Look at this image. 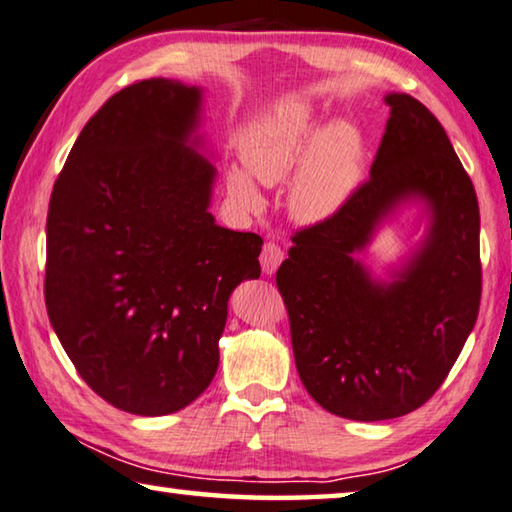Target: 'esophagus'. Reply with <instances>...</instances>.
Segmentation results:
<instances>
[{
  "mask_svg": "<svg viewBox=\"0 0 512 512\" xmlns=\"http://www.w3.org/2000/svg\"><path fill=\"white\" fill-rule=\"evenodd\" d=\"M283 258H286V254H283V249L276 245V242H265L263 245V251H261V265H263V272L265 274H274L276 267H279L283 263Z\"/></svg>",
  "mask_w": 512,
  "mask_h": 512,
  "instance_id": "1",
  "label": "esophagus"
}]
</instances>
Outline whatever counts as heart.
Listing matches in <instances>:
<instances>
[{
    "mask_svg": "<svg viewBox=\"0 0 512 512\" xmlns=\"http://www.w3.org/2000/svg\"><path fill=\"white\" fill-rule=\"evenodd\" d=\"M242 158L249 174L265 186L297 174L290 206L299 220L331 217L354 192L363 161V138L356 127L338 122L320 131L306 106H288L258 120L242 138ZM245 170L229 172V192L242 206L258 208L261 195Z\"/></svg>",
    "mask_w": 512,
    "mask_h": 512,
    "instance_id": "1",
    "label": "heart"
}]
</instances>
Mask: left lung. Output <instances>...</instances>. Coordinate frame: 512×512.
Here are the masks:
<instances>
[{
	"label": "left lung",
	"mask_w": 512,
	"mask_h": 512,
	"mask_svg": "<svg viewBox=\"0 0 512 512\" xmlns=\"http://www.w3.org/2000/svg\"><path fill=\"white\" fill-rule=\"evenodd\" d=\"M370 179L338 211L292 236L276 286L299 379L317 404L381 422L426 404L472 333L481 304L479 201L445 129L415 97L390 92ZM406 198L432 211L423 249L392 284L353 254Z\"/></svg>",
	"instance_id": "obj_1"
}]
</instances>
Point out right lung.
<instances>
[{
	"label": "right lung",
	"instance_id": "obj_1",
	"mask_svg": "<svg viewBox=\"0 0 512 512\" xmlns=\"http://www.w3.org/2000/svg\"><path fill=\"white\" fill-rule=\"evenodd\" d=\"M199 108L201 90L172 79L115 92L49 199V322L81 379L124 413L192 404L217 372L233 288L261 276L263 238L208 213L215 167L188 145Z\"/></svg>",
	"mask_w": 512,
	"mask_h": 512
}]
</instances>
